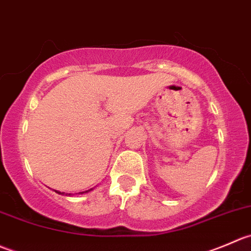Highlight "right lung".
Listing matches in <instances>:
<instances>
[{
  "label": "right lung",
  "mask_w": 251,
  "mask_h": 251,
  "mask_svg": "<svg viewBox=\"0 0 251 251\" xmlns=\"http://www.w3.org/2000/svg\"><path fill=\"white\" fill-rule=\"evenodd\" d=\"M54 192H56V193H58V194H64V193H61V192H57V190H54ZM86 192H88V190H86Z\"/></svg>",
  "instance_id": "right-lung-1"
}]
</instances>
